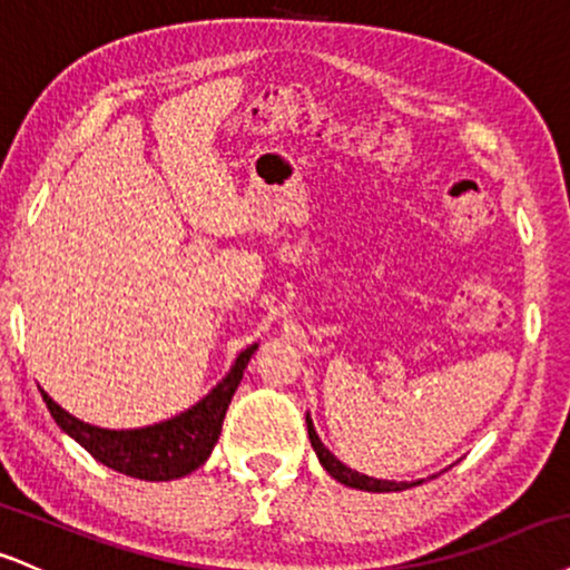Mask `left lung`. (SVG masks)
Listing matches in <instances>:
<instances>
[{
    "mask_svg": "<svg viewBox=\"0 0 570 570\" xmlns=\"http://www.w3.org/2000/svg\"><path fill=\"white\" fill-rule=\"evenodd\" d=\"M305 422H307V435H311V445H313V451H315V454H318V462L324 464V470L328 472V475L334 478V481H340V483L351 485V489H361V491H374V493H385V491H403V489H411V485H420V483H422V481H416V483L376 481V478L361 475V472H355V470L347 468V464H342L340 459L334 456L332 451H328L324 443H321V438H318V433H315V428H313V420H311V414L305 416ZM433 478H435V475H433Z\"/></svg>",
    "mask_w": 570,
    "mask_h": 570,
    "instance_id": "1",
    "label": "left lung"
}]
</instances>
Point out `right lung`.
<instances>
[{"label": "right lung", "mask_w": 570, "mask_h": 570, "mask_svg": "<svg viewBox=\"0 0 570 570\" xmlns=\"http://www.w3.org/2000/svg\"><path fill=\"white\" fill-rule=\"evenodd\" d=\"M257 345H249L238 355L230 372L217 387H212L207 397L190 406L173 420L150 424L140 430H102L95 424L79 422L77 416L60 409L42 390V397L50 409L52 420L92 454L98 462L116 472H125L140 481H175V478L190 475L207 462L215 449L219 430H223L225 411L238 382H242L246 363L255 355Z\"/></svg>", "instance_id": "1"}]
</instances>
